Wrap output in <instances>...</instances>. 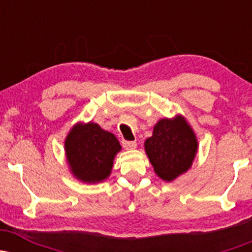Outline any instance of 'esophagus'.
<instances>
[{"instance_id":"1","label":"esophagus","mask_w":252,"mask_h":252,"mask_svg":"<svg viewBox=\"0 0 252 252\" xmlns=\"http://www.w3.org/2000/svg\"><path fill=\"white\" fill-rule=\"evenodd\" d=\"M122 146L126 149H135L136 146H137V143H136L135 141H126V140H123L122 141Z\"/></svg>"}]
</instances>
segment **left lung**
I'll return each instance as SVG.
<instances>
[{
	"instance_id": "8db88e82",
	"label": "left lung",
	"mask_w": 252,
	"mask_h": 252,
	"mask_svg": "<svg viewBox=\"0 0 252 252\" xmlns=\"http://www.w3.org/2000/svg\"><path fill=\"white\" fill-rule=\"evenodd\" d=\"M144 149L156 174L164 181H173L190 168L198 141L185 117L178 115L155 124L153 136L144 142Z\"/></svg>"
}]
</instances>
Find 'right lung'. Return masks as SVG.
Here are the masks:
<instances>
[{
	"label": "right lung",
	"instance_id": "obj_1",
	"mask_svg": "<svg viewBox=\"0 0 252 252\" xmlns=\"http://www.w3.org/2000/svg\"><path fill=\"white\" fill-rule=\"evenodd\" d=\"M121 144L116 136L97 123H77L65 140V154L74 178L88 184L105 180Z\"/></svg>",
	"mask_w": 252,
	"mask_h": 252
}]
</instances>
